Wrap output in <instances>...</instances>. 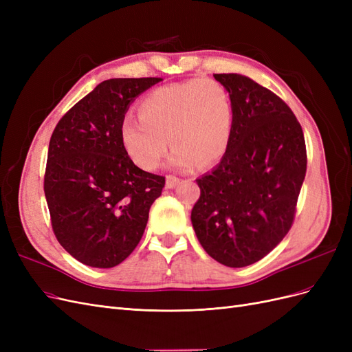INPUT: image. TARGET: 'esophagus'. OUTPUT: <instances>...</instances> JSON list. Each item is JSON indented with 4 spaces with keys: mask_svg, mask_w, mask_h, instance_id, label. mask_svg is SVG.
Masks as SVG:
<instances>
[{
    "mask_svg": "<svg viewBox=\"0 0 352 352\" xmlns=\"http://www.w3.org/2000/svg\"><path fill=\"white\" fill-rule=\"evenodd\" d=\"M177 184H179V177H177V176H175V175H167V177H166V186H167L168 189H173Z\"/></svg>",
    "mask_w": 352,
    "mask_h": 352,
    "instance_id": "esophagus-1",
    "label": "esophagus"
}]
</instances>
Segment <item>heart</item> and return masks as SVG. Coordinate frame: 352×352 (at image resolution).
I'll list each match as a JSON object with an SVG mask.
<instances>
[{"label":"heart","mask_w":352,"mask_h":352,"mask_svg":"<svg viewBox=\"0 0 352 352\" xmlns=\"http://www.w3.org/2000/svg\"><path fill=\"white\" fill-rule=\"evenodd\" d=\"M138 116L126 117L120 140L133 163L154 170L168 148V163L190 170L208 167L225 155L233 127L229 91L214 79H189L151 91L138 104Z\"/></svg>","instance_id":"1"}]
</instances>
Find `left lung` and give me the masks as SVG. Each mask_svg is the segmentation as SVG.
Listing matches in <instances>:
<instances>
[{
    "label": "left lung",
    "mask_w": 352,
    "mask_h": 352,
    "mask_svg": "<svg viewBox=\"0 0 352 352\" xmlns=\"http://www.w3.org/2000/svg\"><path fill=\"white\" fill-rule=\"evenodd\" d=\"M229 91L233 127L220 164L197 179L190 220L202 248L228 265L265 257L289 232L307 172L302 127L270 89L236 73L214 74Z\"/></svg>",
    "instance_id": "obj_1"
}]
</instances>
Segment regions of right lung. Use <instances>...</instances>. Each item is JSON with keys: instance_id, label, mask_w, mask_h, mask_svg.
Listing matches in <instances>:
<instances>
[{"instance_id": "add662e5", "label": "right lung", "mask_w": 352, "mask_h": 352, "mask_svg": "<svg viewBox=\"0 0 352 352\" xmlns=\"http://www.w3.org/2000/svg\"><path fill=\"white\" fill-rule=\"evenodd\" d=\"M160 80H104L51 135L44 176L51 226L61 247L91 267L110 269L129 257L162 195L166 177L135 166L120 140L129 104Z\"/></svg>"}]
</instances>
